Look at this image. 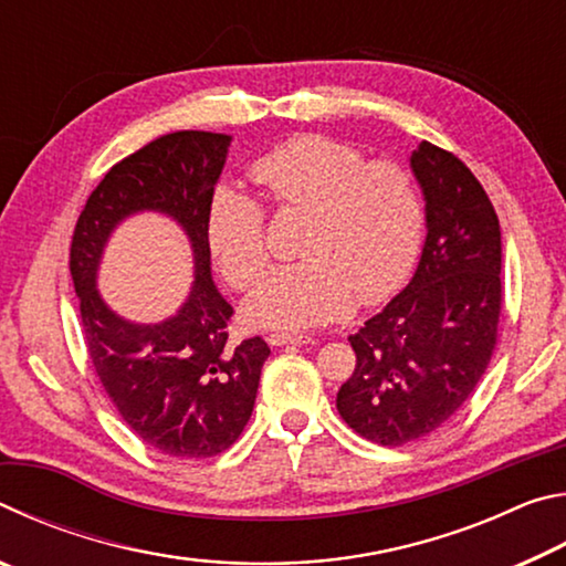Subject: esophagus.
I'll return each mask as SVG.
<instances>
[{
  "label": "esophagus",
  "mask_w": 566,
  "mask_h": 566,
  "mask_svg": "<svg viewBox=\"0 0 566 566\" xmlns=\"http://www.w3.org/2000/svg\"><path fill=\"white\" fill-rule=\"evenodd\" d=\"M266 342L272 344V347H284V344H294V347H302V344H310L312 337H306V334H296V332H272Z\"/></svg>",
  "instance_id": "34e87169"
}]
</instances>
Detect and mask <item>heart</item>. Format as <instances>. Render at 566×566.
Returning <instances> with one entry per match:
<instances>
[{"label":"heart","mask_w":566,"mask_h":566,"mask_svg":"<svg viewBox=\"0 0 566 566\" xmlns=\"http://www.w3.org/2000/svg\"><path fill=\"white\" fill-rule=\"evenodd\" d=\"M252 177L274 205L310 209L302 262L274 270L249 294L244 317L254 327L304 329L349 314L354 300L385 302L415 266L424 207L405 169L369 161L359 149L317 134L284 142L254 161ZM207 242L237 290L264 274V209L234 187L214 191Z\"/></svg>","instance_id":"b5f03b06"}]
</instances>
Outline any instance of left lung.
<instances>
[{"label":"left lung","instance_id":"1","mask_svg":"<svg viewBox=\"0 0 566 566\" xmlns=\"http://www.w3.org/2000/svg\"><path fill=\"white\" fill-rule=\"evenodd\" d=\"M427 237L409 284L349 334L354 375L337 391L364 439L401 447L432 434L492 359L502 310L500 219L462 159L429 142L411 151Z\"/></svg>","mask_w":566,"mask_h":566}]
</instances>
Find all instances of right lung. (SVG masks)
I'll list each match as a JSON object with an SVG mask.
<instances>
[{
  "instance_id": "right-lung-1",
  "label": "right lung",
  "mask_w": 566,
  "mask_h": 566,
  "mask_svg": "<svg viewBox=\"0 0 566 566\" xmlns=\"http://www.w3.org/2000/svg\"><path fill=\"white\" fill-rule=\"evenodd\" d=\"M229 134L175 132L114 165L84 205L70 272L84 339L97 377L142 442L169 457H214L252 417L270 347L262 337L232 344V306L212 280L207 214L227 165ZM155 211L186 232L196 280L188 300L161 323H132L96 290L103 247L122 221Z\"/></svg>"
}]
</instances>
